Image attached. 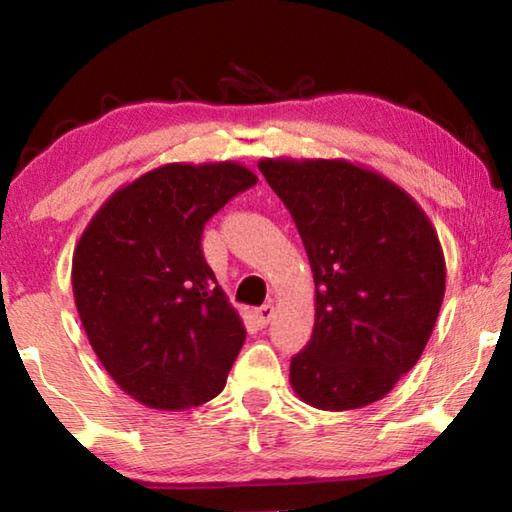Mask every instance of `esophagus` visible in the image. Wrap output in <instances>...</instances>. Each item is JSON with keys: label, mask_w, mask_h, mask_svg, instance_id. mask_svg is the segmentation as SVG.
<instances>
[{"label": "esophagus", "mask_w": 512, "mask_h": 512, "mask_svg": "<svg viewBox=\"0 0 512 512\" xmlns=\"http://www.w3.org/2000/svg\"><path fill=\"white\" fill-rule=\"evenodd\" d=\"M275 316V307L271 305V302H268V305H262L259 307L257 311H255V318H257V323L262 325V327H266L268 323H271V318Z\"/></svg>", "instance_id": "34e87169"}]
</instances>
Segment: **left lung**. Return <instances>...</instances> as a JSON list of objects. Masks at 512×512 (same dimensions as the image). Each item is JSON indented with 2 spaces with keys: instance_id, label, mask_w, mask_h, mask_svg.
<instances>
[{
  "instance_id": "left-lung-1",
  "label": "left lung",
  "mask_w": 512,
  "mask_h": 512,
  "mask_svg": "<svg viewBox=\"0 0 512 512\" xmlns=\"http://www.w3.org/2000/svg\"><path fill=\"white\" fill-rule=\"evenodd\" d=\"M291 212L316 284L307 348L289 381L323 411L361 409L418 363L445 298V255L418 201L343 158L259 160Z\"/></svg>"
}]
</instances>
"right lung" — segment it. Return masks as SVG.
Segmentation results:
<instances>
[{
    "label": "right lung",
    "mask_w": 512,
    "mask_h": 512,
    "mask_svg": "<svg viewBox=\"0 0 512 512\" xmlns=\"http://www.w3.org/2000/svg\"><path fill=\"white\" fill-rule=\"evenodd\" d=\"M257 176L235 160L169 162L115 189L85 225L72 289L115 384L155 411L219 395L246 327L207 266L205 221Z\"/></svg>",
    "instance_id": "1"
}]
</instances>
